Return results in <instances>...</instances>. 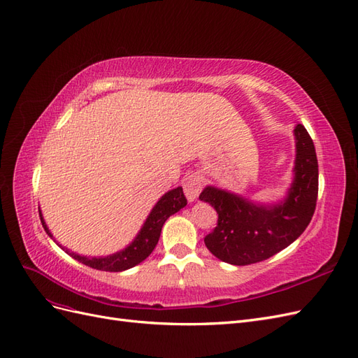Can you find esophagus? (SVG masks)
I'll list each match as a JSON object with an SVG mask.
<instances>
[{"label": "esophagus", "mask_w": 358, "mask_h": 358, "mask_svg": "<svg viewBox=\"0 0 358 358\" xmlns=\"http://www.w3.org/2000/svg\"><path fill=\"white\" fill-rule=\"evenodd\" d=\"M182 187L188 201H194L200 196L203 188V179L199 175H196V173H191V175H187L185 179H183Z\"/></svg>", "instance_id": "obj_1"}]
</instances>
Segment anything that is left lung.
Wrapping results in <instances>:
<instances>
[{
	"label": "left lung",
	"instance_id": "1",
	"mask_svg": "<svg viewBox=\"0 0 358 358\" xmlns=\"http://www.w3.org/2000/svg\"><path fill=\"white\" fill-rule=\"evenodd\" d=\"M296 136L294 182L287 199L276 206H257L236 194L206 187L200 200L218 213V224L204 237L209 251L221 262L248 266L273 257L306 230L318 199V161L306 128Z\"/></svg>",
	"mask_w": 358,
	"mask_h": 358
}]
</instances>
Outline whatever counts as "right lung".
Listing matches in <instances>:
<instances>
[{
    "mask_svg": "<svg viewBox=\"0 0 358 358\" xmlns=\"http://www.w3.org/2000/svg\"><path fill=\"white\" fill-rule=\"evenodd\" d=\"M185 206H187V199L183 196V191L180 187L164 194V196H162L159 201L155 204L152 212L149 213L146 222L143 224L142 230H140V233L137 234L134 242L129 246H127L124 251L116 252L113 255L101 257V258H88V257H82L79 254L70 252L69 249L62 246L61 248L69 255H71L74 259H78V262H80L85 266H90L96 270H103V272H122V270L131 268L138 263H142L143 259H146L150 255V252L154 251V248L159 241L161 229L167 221L169 216L176 213L182 208H185ZM38 213H40L43 229H45V231L53 239V236L50 234L45 220H43L40 209H38Z\"/></svg>",
    "mask_w": 358,
    "mask_h": 358,
    "instance_id": "right-lung-1",
    "label": "right lung"
}]
</instances>
